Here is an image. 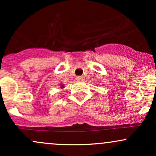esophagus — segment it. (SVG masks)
<instances>
[{
  "label": "esophagus",
  "mask_w": 156,
  "mask_h": 156,
  "mask_svg": "<svg viewBox=\"0 0 156 156\" xmlns=\"http://www.w3.org/2000/svg\"><path fill=\"white\" fill-rule=\"evenodd\" d=\"M83 76H77L76 77V80H78V81H81V80H83Z\"/></svg>",
  "instance_id": "esophagus-1"
}]
</instances>
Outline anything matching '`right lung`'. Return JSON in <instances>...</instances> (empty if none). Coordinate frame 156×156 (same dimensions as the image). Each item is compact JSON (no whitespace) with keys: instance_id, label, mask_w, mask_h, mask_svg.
Masks as SVG:
<instances>
[{"instance_id":"add662e5","label":"right lung","mask_w":156,"mask_h":156,"mask_svg":"<svg viewBox=\"0 0 156 156\" xmlns=\"http://www.w3.org/2000/svg\"><path fill=\"white\" fill-rule=\"evenodd\" d=\"M62 88H63V85H62Z\"/></svg>"}]
</instances>
